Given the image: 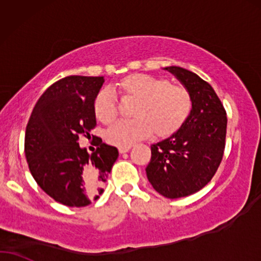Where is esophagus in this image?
Segmentation results:
<instances>
[{
	"label": "esophagus",
	"mask_w": 261,
	"mask_h": 261,
	"mask_svg": "<svg viewBox=\"0 0 261 261\" xmlns=\"http://www.w3.org/2000/svg\"><path fill=\"white\" fill-rule=\"evenodd\" d=\"M131 147H119L118 148V150H119L120 154H124V152H127L128 150H130Z\"/></svg>",
	"instance_id": "34e87169"
}]
</instances>
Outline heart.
I'll list each match as a JSON object with an SVG mask.
<instances>
[{
	"instance_id": "obj_1",
	"label": "heart",
	"mask_w": 261,
	"mask_h": 261,
	"mask_svg": "<svg viewBox=\"0 0 261 261\" xmlns=\"http://www.w3.org/2000/svg\"><path fill=\"white\" fill-rule=\"evenodd\" d=\"M125 99L137 100L134 110L136 119L117 121L106 131V140L117 147H131L154 130L158 137H169L186 123L192 110L189 90L172 85L168 80L145 74H133L114 86ZM93 112L102 124L117 117V102L110 90L102 89L93 102Z\"/></svg>"
}]
</instances>
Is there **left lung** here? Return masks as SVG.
Wrapping results in <instances>:
<instances>
[{"instance_id":"obj_1","label":"left lung","mask_w":261,"mask_h":261,"mask_svg":"<svg viewBox=\"0 0 261 261\" xmlns=\"http://www.w3.org/2000/svg\"><path fill=\"white\" fill-rule=\"evenodd\" d=\"M189 90L192 110L178 133L151 145L145 168L156 192L181 198L203 189L213 179L223 158L227 113L213 87L194 72L166 67Z\"/></svg>"}]
</instances>
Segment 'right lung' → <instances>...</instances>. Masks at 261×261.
I'll use <instances>...</instances> for the list:
<instances>
[{
  "label": "right lung",
  "mask_w": 261,
  "mask_h": 261,
  "mask_svg": "<svg viewBox=\"0 0 261 261\" xmlns=\"http://www.w3.org/2000/svg\"><path fill=\"white\" fill-rule=\"evenodd\" d=\"M103 76H68L43 93L25 134V155L32 176L45 193L67 206L89 205L103 192L118 149L96 138L92 155L77 143L95 127L93 102Z\"/></svg>",
  "instance_id": "add662e5"
}]
</instances>
